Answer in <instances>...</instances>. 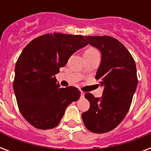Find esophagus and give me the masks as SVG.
<instances>
[{
  "mask_svg": "<svg viewBox=\"0 0 151 151\" xmlns=\"http://www.w3.org/2000/svg\"><path fill=\"white\" fill-rule=\"evenodd\" d=\"M81 97H84L85 96V93H84L83 92H81Z\"/></svg>",
  "mask_w": 151,
  "mask_h": 151,
  "instance_id": "1",
  "label": "esophagus"
}]
</instances>
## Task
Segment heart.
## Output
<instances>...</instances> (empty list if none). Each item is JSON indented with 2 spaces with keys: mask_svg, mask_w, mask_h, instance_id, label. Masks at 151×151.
<instances>
[{
  "mask_svg": "<svg viewBox=\"0 0 151 151\" xmlns=\"http://www.w3.org/2000/svg\"><path fill=\"white\" fill-rule=\"evenodd\" d=\"M99 54L98 51L96 49L93 47H89L85 49V52H84V56H92V55H94Z\"/></svg>",
  "mask_w": 151,
  "mask_h": 151,
  "instance_id": "obj_1",
  "label": "heart"
}]
</instances>
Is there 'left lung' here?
Returning <instances> with one entry per match:
<instances>
[{"instance_id":"8db88e82","label":"left lung","mask_w":151,"mask_h":151,"mask_svg":"<svg viewBox=\"0 0 151 151\" xmlns=\"http://www.w3.org/2000/svg\"><path fill=\"white\" fill-rule=\"evenodd\" d=\"M90 45L98 48L102 58L96 79L104 87L103 96L85 97L90 107L81 114L85 127L95 133L115 129L129 111L138 79L135 60L118 40L109 36H85Z\"/></svg>"}]
</instances>
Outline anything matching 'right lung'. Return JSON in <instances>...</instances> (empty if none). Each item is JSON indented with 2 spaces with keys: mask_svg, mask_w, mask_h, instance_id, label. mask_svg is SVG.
Here are the masks:
<instances>
[{
  "mask_svg": "<svg viewBox=\"0 0 151 151\" xmlns=\"http://www.w3.org/2000/svg\"><path fill=\"white\" fill-rule=\"evenodd\" d=\"M87 45L81 35L54 33L34 39L22 50L15 65L13 88L20 113L34 127L55 128L66 107L79 99L77 88H61L55 75Z\"/></svg>",
  "mask_w": 151,
  "mask_h": 151,
  "instance_id": "right-lung-1",
  "label": "right lung"
}]
</instances>
